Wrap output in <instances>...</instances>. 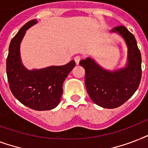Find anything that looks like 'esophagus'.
<instances>
[{
  "mask_svg": "<svg viewBox=\"0 0 148 148\" xmlns=\"http://www.w3.org/2000/svg\"><path fill=\"white\" fill-rule=\"evenodd\" d=\"M81 58L80 56H76V57H74V61L76 63V64H78L79 62H80V60H81Z\"/></svg>",
  "mask_w": 148,
  "mask_h": 148,
  "instance_id": "obj_1",
  "label": "esophagus"
}]
</instances>
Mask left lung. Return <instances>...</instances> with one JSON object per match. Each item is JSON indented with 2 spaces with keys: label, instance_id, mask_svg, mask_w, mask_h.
Masks as SVG:
<instances>
[{
  "label": "left lung",
  "instance_id": "8db88e82",
  "mask_svg": "<svg viewBox=\"0 0 148 148\" xmlns=\"http://www.w3.org/2000/svg\"><path fill=\"white\" fill-rule=\"evenodd\" d=\"M121 36L127 46L126 67L108 71L87 58L80 65L85 70V85L89 97L102 108H116L125 103L134 94L141 79V55L134 36L124 26L111 30Z\"/></svg>",
  "mask_w": 148,
  "mask_h": 148
}]
</instances>
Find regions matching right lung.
Listing matches in <instances>:
<instances>
[{
  "instance_id": "add662e5",
  "label": "right lung",
  "mask_w": 148,
  "mask_h": 148,
  "mask_svg": "<svg viewBox=\"0 0 148 148\" xmlns=\"http://www.w3.org/2000/svg\"><path fill=\"white\" fill-rule=\"evenodd\" d=\"M37 20H31L20 29L9 46L6 71L9 87L14 96L24 105L36 110L56 108L63 94L64 81L75 66L74 60L62 66H51L29 71L20 56V45L26 31Z\"/></svg>"
}]
</instances>
